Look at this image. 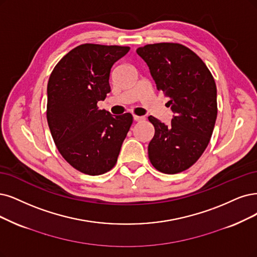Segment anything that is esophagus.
<instances>
[{
  "mask_svg": "<svg viewBox=\"0 0 257 257\" xmlns=\"http://www.w3.org/2000/svg\"><path fill=\"white\" fill-rule=\"evenodd\" d=\"M134 119L136 121H142V120L145 119V117L144 116H139V115H134Z\"/></svg>",
  "mask_w": 257,
  "mask_h": 257,
  "instance_id": "1",
  "label": "esophagus"
}]
</instances>
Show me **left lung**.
I'll return each mask as SVG.
<instances>
[{
    "mask_svg": "<svg viewBox=\"0 0 257 257\" xmlns=\"http://www.w3.org/2000/svg\"><path fill=\"white\" fill-rule=\"evenodd\" d=\"M137 53L148 65L157 89L169 97L167 106L174 113L168 126L148 117L155 127L149 160L161 173H181L210 143L217 117L215 80L200 57L182 44H147Z\"/></svg>",
    "mask_w": 257,
    "mask_h": 257,
    "instance_id": "left-lung-1",
    "label": "left lung"
}]
</instances>
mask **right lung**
Segmentation results:
<instances>
[{"label":"right lung","mask_w":257,"mask_h":257,"mask_svg":"<svg viewBox=\"0 0 257 257\" xmlns=\"http://www.w3.org/2000/svg\"><path fill=\"white\" fill-rule=\"evenodd\" d=\"M129 46L85 43L66 54L47 83L46 117L59 153L75 169L98 176L116 164L132 115H112L97 102L111 91L113 64Z\"/></svg>","instance_id":"1"}]
</instances>
